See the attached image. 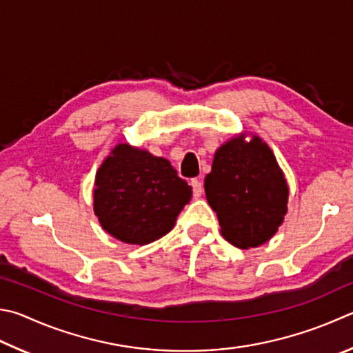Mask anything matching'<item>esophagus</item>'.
I'll return each instance as SVG.
<instances>
[{"mask_svg": "<svg viewBox=\"0 0 353 353\" xmlns=\"http://www.w3.org/2000/svg\"><path fill=\"white\" fill-rule=\"evenodd\" d=\"M191 187H193V196L194 197H201L202 196L203 187H202V182L201 181H197V179H193V181H191Z\"/></svg>", "mask_w": 353, "mask_h": 353, "instance_id": "1", "label": "esophagus"}]
</instances>
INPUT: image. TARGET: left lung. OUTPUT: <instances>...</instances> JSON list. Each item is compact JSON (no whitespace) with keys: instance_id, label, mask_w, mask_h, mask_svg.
<instances>
[{"instance_id":"left-lung-1","label":"left lung","mask_w":353,"mask_h":353,"mask_svg":"<svg viewBox=\"0 0 353 353\" xmlns=\"http://www.w3.org/2000/svg\"><path fill=\"white\" fill-rule=\"evenodd\" d=\"M205 194L222 236L239 248L258 247L276 233L288 188L272 150L259 137H236L216 151Z\"/></svg>"}]
</instances>
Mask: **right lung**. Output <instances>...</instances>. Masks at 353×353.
<instances>
[{
    "label": "right lung",
    "instance_id": "add662e5",
    "mask_svg": "<svg viewBox=\"0 0 353 353\" xmlns=\"http://www.w3.org/2000/svg\"><path fill=\"white\" fill-rule=\"evenodd\" d=\"M191 194L168 160L121 143L95 177L94 211L114 238L143 245L174 227Z\"/></svg>",
    "mask_w": 353,
    "mask_h": 353
}]
</instances>
